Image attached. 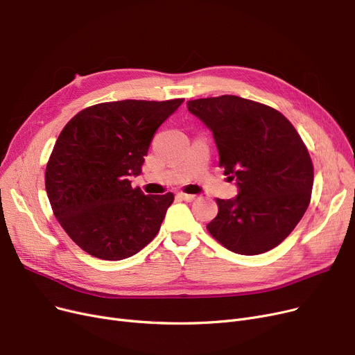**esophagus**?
Returning <instances> with one entry per match:
<instances>
[{
	"label": "esophagus",
	"mask_w": 355,
	"mask_h": 355,
	"mask_svg": "<svg viewBox=\"0 0 355 355\" xmlns=\"http://www.w3.org/2000/svg\"><path fill=\"white\" fill-rule=\"evenodd\" d=\"M178 198H180V200H184V201H187V202H190V201H194V200H196V196L185 194V193H178Z\"/></svg>",
	"instance_id": "34e87169"
}]
</instances>
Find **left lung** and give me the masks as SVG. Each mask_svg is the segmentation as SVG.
<instances>
[{"label":"left lung","instance_id":"1","mask_svg":"<svg viewBox=\"0 0 355 355\" xmlns=\"http://www.w3.org/2000/svg\"><path fill=\"white\" fill-rule=\"evenodd\" d=\"M187 108L212 132L220 167L239 196L217 198L207 230L241 255L263 254L284 241L309 208L314 168L301 137L277 110L237 96L200 98Z\"/></svg>","mask_w":355,"mask_h":355}]
</instances>
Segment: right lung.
Masks as SVG:
<instances>
[{
  "instance_id": "obj_1",
  "label": "right lung",
  "mask_w": 355,
  "mask_h": 355,
  "mask_svg": "<svg viewBox=\"0 0 355 355\" xmlns=\"http://www.w3.org/2000/svg\"><path fill=\"white\" fill-rule=\"evenodd\" d=\"M182 101L103 103L80 111L61 131L45 190L61 227L89 255L120 261L159 231L174 194L146 196L128 178L139 175L155 131Z\"/></svg>"
}]
</instances>
